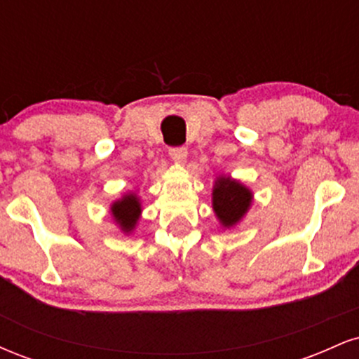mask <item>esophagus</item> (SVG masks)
<instances>
[{"label":"esophagus","mask_w":359,"mask_h":359,"mask_svg":"<svg viewBox=\"0 0 359 359\" xmlns=\"http://www.w3.org/2000/svg\"><path fill=\"white\" fill-rule=\"evenodd\" d=\"M168 151H170V156L177 162H185V158H187V148L185 147H172Z\"/></svg>","instance_id":"34e87169"}]
</instances>
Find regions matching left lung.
<instances>
[{"label":"left lung","instance_id":"left-lung-1","mask_svg":"<svg viewBox=\"0 0 359 359\" xmlns=\"http://www.w3.org/2000/svg\"><path fill=\"white\" fill-rule=\"evenodd\" d=\"M251 204V192L229 177H221L214 185L212 208L222 226L236 224Z\"/></svg>","mask_w":359,"mask_h":359}]
</instances>
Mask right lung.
Masks as SVG:
<instances>
[{"label":"right lung","mask_w":359,"mask_h":359,"mask_svg":"<svg viewBox=\"0 0 359 359\" xmlns=\"http://www.w3.org/2000/svg\"><path fill=\"white\" fill-rule=\"evenodd\" d=\"M111 211H113L114 219L121 226L123 231L130 233L135 228V224H137L142 208H140L137 196L130 194V196H125L121 201L114 203Z\"/></svg>","instance_id":"obj_1"}]
</instances>
